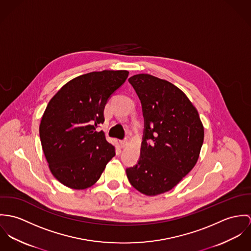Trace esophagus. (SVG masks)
<instances>
[{
    "mask_svg": "<svg viewBox=\"0 0 251 251\" xmlns=\"http://www.w3.org/2000/svg\"><path fill=\"white\" fill-rule=\"evenodd\" d=\"M128 143H129V140H128V139H123V140H121V141H120V145H121V147H125V146H127V145H128Z\"/></svg>",
    "mask_w": 251,
    "mask_h": 251,
    "instance_id": "esophagus-1",
    "label": "esophagus"
}]
</instances>
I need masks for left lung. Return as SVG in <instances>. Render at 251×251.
<instances>
[{"instance_id": "left-lung-1", "label": "left lung", "mask_w": 251, "mask_h": 251, "mask_svg": "<svg viewBox=\"0 0 251 251\" xmlns=\"http://www.w3.org/2000/svg\"><path fill=\"white\" fill-rule=\"evenodd\" d=\"M144 117L140 157L126 169L141 194L157 195L173 189L195 166L204 128L195 106L174 84L149 74L129 79Z\"/></svg>"}]
</instances>
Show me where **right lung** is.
Returning <instances> with one entry per match:
<instances>
[{"instance_id": "right-lung-1", "label": "right lung", "mask_w": 251, "mask_h": 251, "mask_svg": "<svg viewBox=\"0 0 251 251\" xmlns=\"http://www.w3.org/2000/svg\"><path fill=\"white\" fill-rule=\"evenodd\" d=\"M126 70L81 75L64 84L50 100L39 136L52 174L64 186L84 190L94 185L115 148L103 131L104 109L112 93L125 83Z\"/></svg>"}]
</instances>
